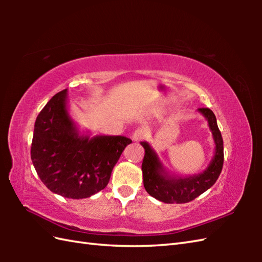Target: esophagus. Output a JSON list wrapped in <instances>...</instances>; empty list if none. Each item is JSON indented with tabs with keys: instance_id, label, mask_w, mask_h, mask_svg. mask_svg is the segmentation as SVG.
Returning a JSON list of instances; mask_svg holds the SVG:
<instances>
[{
	"instance_id": "1",
	"label": "esophagus",
	"mask_w": 262,
	"mask_h": 262,
	"mask_svg": "<svg viewBox=\"0 0 262 262\" xmlns=\"http://www.w3.org/2000/svg\"><path fill=\"white\" fill-rule=\"evenodd\" d=\"M143 137H144L143 129H141V128H137V129L134 133H133L132 140L134 142H140L141 140H143Z\"/></svg>"
}]
</instances>
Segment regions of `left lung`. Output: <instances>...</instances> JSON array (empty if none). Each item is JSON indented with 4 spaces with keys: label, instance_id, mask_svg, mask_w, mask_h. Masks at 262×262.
<instances>
[{
    "label": "left lung",
    "instance_id": "left-lung-1",
    "mask_svg": "<svg viewBox=\"0 0 262 262\" xmlns=\"http://www.w3.org/2000/svg\"><path fill=\"white\" fill-rule=\"evenodd\" d=\"M208 122L215 144L214 155L204 171L191 176H178L165 169L157 151L148 142H141L145 149L142 163L143 182L145 190L155 199L165 204H185L200 196L219 179L224 162L223 138L217 126L216 117L208 108H199Z\"/></svg>",
    "mask_w": 262,
    "mask_h": 262
}]
</instances>
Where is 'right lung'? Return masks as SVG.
Here are the masks:
<instances>
[{
    "label": "right lung",
    "mask_w": 262,
    "mask_h": 262,
    "mask_svg": "<svg viewBox=\"0 0 262 262\" xmlns=\"http://www.w3.org/2000/svg\"><path fill=\"white\" fill-rule=\"evenodd\" d=\"M132 140L81 132L72 118L68 89L38 115L31 144L37 174L49 190L71 199L89 198L108 185L114 166Z\"/></svg>",
    "instance_id": "right-lung-1"
}]
</instances>
